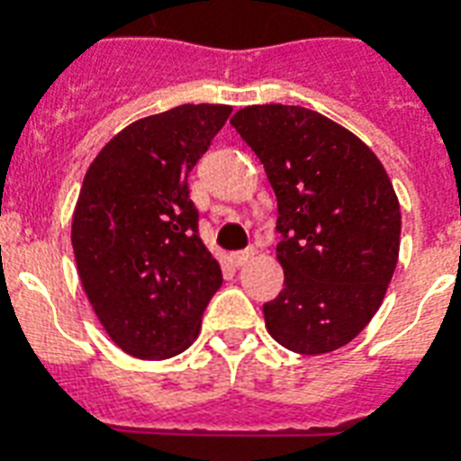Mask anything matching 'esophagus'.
I'll return each mask as SVG.
<instances>
[{"label":"esophagus","instance_id":"obj_1","mask_svg":"<svg viewBox=\"0 0 461 461\" xmlns=\"http://www.w3.org/2000/svg\"><path fill=\"white\" fill-rule=\"evenodd\" d=\"M253 258V249H246V251H237V253H231V263H234V266H246V263H249V260Z\"/></svg>","mask_w":461,"mask_h":461}]
</instances>
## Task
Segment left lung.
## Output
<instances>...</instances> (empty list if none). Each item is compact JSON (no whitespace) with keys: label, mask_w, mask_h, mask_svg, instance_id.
I'll return each mask as SVG.
<instances>
[{"label":"left lung","mask_w":461,"mask_h":461,"mask_svg":"<svg viewBox=\"0 0 461 461\" xmlns=\"http://www.w3.org/2000/svg\"><path fill=\"white\" fill-rule=\"evenodd\" d=\"M231 126L277 195L285 289L263 303L267 332L296 354L349 344L383 303L400 256L393 181L344 126L296 104H253Z\"/></svg>","instance_id":"1"}]
</instances>
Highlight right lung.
<instances>
[{"label":"right lung","mask_w":461,"mask_h":461,"mask_svg":"<svg viewBox=\"0 0 461 461\" xmlns=\"http://www.w3.org/2000/svg\"><path fill=\"white\" fill-rule=\"evenodd\" d=\"M230 114V104H179L139 119L86 172L71 222L76 267L112 342L136 358L188 349L222 285L198 237L188 172Z\"/></svg>","instance_id":"right-lung-1"}]
</instances>
